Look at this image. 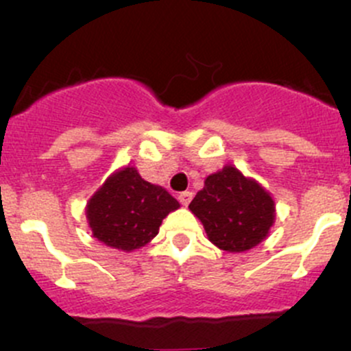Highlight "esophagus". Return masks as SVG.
<instances>
[{
  "label": "esophagus",
  "mask_w": 351,
  "mask_h": 351,
  "mask_svg": "<svg viewBox=\"0 0 351 351\" xmlns=\"http://www.w3.org/2000/svg\"><path fill=\"white\" fill-rule=\"evenodd\" d=\"M192 198H193V193H192V192H182V193H180V195H178L180 204L185 205V207L190 204V202H192Z\"/></svg>",
  "instance_id": "1"
}]
</instances>
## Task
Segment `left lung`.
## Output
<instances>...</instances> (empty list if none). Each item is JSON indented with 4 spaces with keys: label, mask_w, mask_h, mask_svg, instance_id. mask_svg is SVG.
Instances as JSON below:
<instances>
[{
    "label": "left lung",
    "mask_w": 351,
    "mask_h": 351,
    "mask_svg": "<svg viewBox=\"0 0 351 351\" xmlns=\"http://www.w3.org/2000/svg\"><path fill=\"white\" fill-rule=\"evenodd\" d=\"M189 207L202 221L208 239L231 253L263 241L275 219L271 197L232 166L207 176Z\"/></svg>",
    "instance_id": "obj_1"
}]
</instances>
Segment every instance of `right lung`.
Returning <instances> with one entry per match:
<instances>
[{
    "label": "right lung",
    "mask_w": 351,
    "mask_h": 351,
    "mask_svg": "<svg viewBox=\"0 0 351 351\" xmlns=\"http://www.w3.org/2000/svg\"><path fill=\"white\" fill-rule=\"evenodd\" d=\"M180 204L161 186L141 178L137 169H120L95 193L86 208L90 228L98 241L132 251L158 234L162 219Z\"/></svg>",
    "instance_id": "add662e5"
}]
</instances>
